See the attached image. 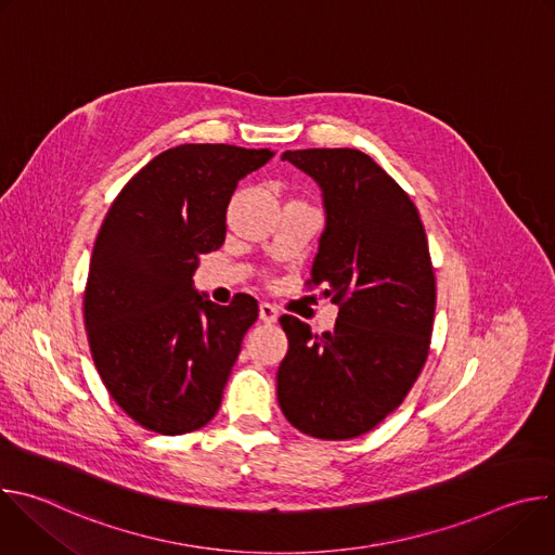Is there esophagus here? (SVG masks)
I'll return each instance as SVG.
<instances>
[{"label":"esophagus","instance_id":"obj_1","mask_svg":"<svg viewBox=\"0 0 555 555\" xmlns=\"http://www.w3.org/2000/svg\"><path fill=\"white\" fill-rule=\"evenodd\" d=\"M259 319L263 323H276L279 321V309L274 305H270V302H261L259 305Z\"/></svg>","mask_w":555,"mask_h":555}]
</instances>
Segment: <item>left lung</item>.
<instances>
[{
	"label": "left lung",
	"instance_id": "8db88e82",
	"mask_svg": "<svg viewBox=\"0 0 555 555\" xmlns=\"http://www.w3.org/2000/svg\"><path fill=\"white\" fill-rule=\"evenodd\" d=\"M283 160L323 191L307 285H325L340 309L321 336L281 315L289 349L279 406L309 437L353 439L404 402L426 364L437 302L426 230L406 191L358 149L285 151Z\"/></svg>",
	"mask_w": 555,
	"mask_h": 555
}]
</instances>
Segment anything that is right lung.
<instances>
[{"mask_svg": "<svg viewBox=\"0 0 555 555\" xmlns=\"http://www.w3.org/2000/svg\"><path fill=\"white\" fill-rule=\"evenodd\" d=\"M274 151L180 144L155 155L118 193L99 230L83 296L96 371L140 426L184 435L219 411L223 386L259 305L197 294L199 255L225 240L236 182Z\"/></svg>", "mask_w": 555, "mask_h": 555, "instance_id": "right-lung-1", "label": "right lung"}]
</instances>
